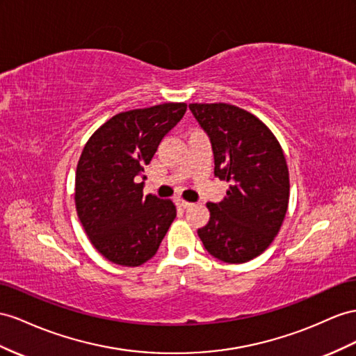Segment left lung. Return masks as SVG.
<instances>
[{"label": "left lung", "mask_w": 356, "mask_h": 356, "mask_svg": "<svg viewBox=\"0 0 356 356\" xmlns=\"http://www.w3.org/2000/svg\"><path fill=\"white\" fill-rule=\"evenodd\" d=\"M184 106L162 104L117 114L81 153L75 179L79 221L93 247L117 265L150 260L175 221L171 200L144 189V167L184 117Z\"/></svg>", "instance_id": "8db88e82"}]
</instances>
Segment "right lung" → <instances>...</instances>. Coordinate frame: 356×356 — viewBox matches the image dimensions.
<instances>
[{
    "mask_svg": "<svg viewBox=\"0 0 356 356\" xmlns=\"http://www.w3.org/2000/svg\"><path fill=\"white\" fill-rule=\"evenodd\" d=\"M212 144L213 175L227 181L221 202L207 203L209 222L198 230L207 252L245 263L265 251L289 206V170L273 134L259 118L227 104H191Z\"/></svg>",
    "mask_w": 356,
    "mask_h": 356,
    "instance_id": "right-lung-1",
    "label": "right lung"
}]
</instances>
